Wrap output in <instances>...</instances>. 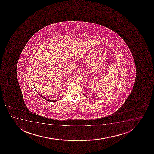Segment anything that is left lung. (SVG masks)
<instances>
[{
	"mask_svg": "<svg viewBox=\"0 0 154 154\" xmlns=\"http://www.w3.org/2000/svg\"><path fill=\"white\" fill-rule=\"evenodd\" d=\"M85 97H87V96H85Z\"/></svg>",
	"mask_w": 154,
	"mask_h": 154,
	"instance_id": "left-lung-1",
	"label": "left lung"
}]
</instances>
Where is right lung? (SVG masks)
Instances as JSON below:
<instances>
[{
    "mask_svg": "<svg viewBox=\"0 0 154 154\" xmlns=\"http://www.w3.org/2000/svg\"><path fill=\"white\" fill-rule=\"evenodd\" d=\"M38 95H40V96H41V97H42L43 98H44V100H47V101H51V102H54V101H57V100H49V99H47V98H46L45 97H44V96L41 95L40 94H39V93H38Z\"/></svg>",
    "mask_w": 154,
    "mask_h": 154,
    "instance_id": "right-lung-1",
    "label": "right lung"
}]
</instances>
